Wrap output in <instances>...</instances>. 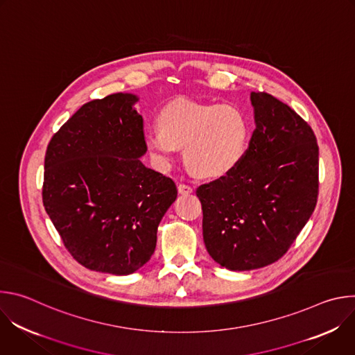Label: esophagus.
Segmentation results:
<instances>
[{
  "mask_svg": "<svg viewBox=\"0 0 355 355\" xmlns=\"http://www.w3.org/2000/svg\"><path fill=\"white\" fill-rule=\"evenodd\" d=\"M178 192L182 195H188L192 192V187H189L187 184H178Z\"/></svg>",
  "mask_w": 355,
  "mask_h": 355,
  "instance_id": "esophagus-1",
  "label": "esophagus"
}]
</instances>
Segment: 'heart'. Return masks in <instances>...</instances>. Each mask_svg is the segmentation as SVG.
Here are the masks:
<instances>
[{"instance_id":"obj_1","label":"heart","mask_w":355,"mask_h":355,"mask_svg":"<svg viewBox=\"0 0 355 355\" xmlns=\"http://www.w3.org/2000/svg\"><path fill=\"white\" fill-rule=\"evenodd\" d=\"M157 126L144 132L143 143L163 170L173 164L178 148H184L187 164L198 175L219 178L240 164L248 146V122L240 110L227 104L177 99L160 110Z\"/></svg>"}]
</instances>
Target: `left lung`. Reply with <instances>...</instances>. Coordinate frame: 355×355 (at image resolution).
<instances>
[{
  "label": "left lung",
  "instance_id": "1",
  "mask_svg": "<svg viewBox=\"0 0 355 355\" xmlns=\"http://www.w3.org/2000/svg\"><path fill=\"white\" fill-rule=\"evenodd\" d=\"M256 129L240 164L200 185L202 230L209 256L230 271L281 259L312 216L319 146L312 128L266 92H251Z\"/></svg>",
  "mask_w": 355,
  "mask_h": 355
}]
</instances>
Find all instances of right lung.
<instances>
[{
  "instance_id": "1",
  "label": "right lung",
  "mask_w": 355,
  "mask_h": 355,
  "mask_svg": "<svg viewBox=\"0 0 355 355\" xmlns=\"http://www.w3.org/2000/svg\"><path fill=\"white\" fill-rule=\"evenodd\" d=\"M137 101L118 92L84 104L46 150L44 209L74 260L98 272L141 268L177 199L174 181L140 160L147 150Z\"/></svg>"
}]
</instances>
